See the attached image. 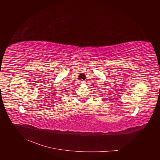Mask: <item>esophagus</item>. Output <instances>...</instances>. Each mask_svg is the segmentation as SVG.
Here are the masks:
<instances>
[{
    "instance_id": "1",
    "label": "esophagus",
    "mask_w": 160,
    "mask_h": 160,
    "mask_svg": "<svg viewBox=\"0 0 160 160\" xmlns=\"http://www.w3.org/2000/svg\"><path fill=\"white\" fill-rule=\"evenodd\" d=\"M85 82L83 81H81V80H80V83H81V84H83V83H84Z\"/></svg>"
}]
</instances>
